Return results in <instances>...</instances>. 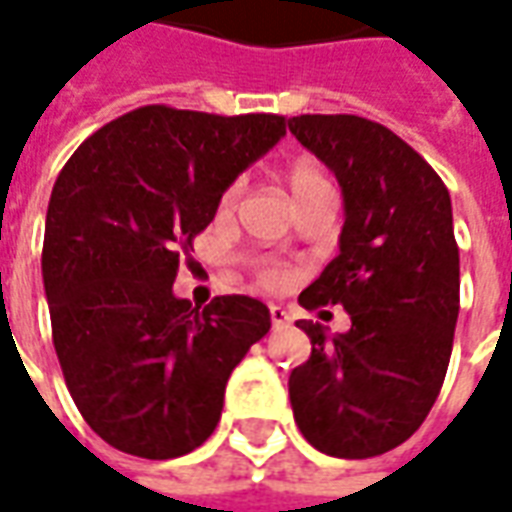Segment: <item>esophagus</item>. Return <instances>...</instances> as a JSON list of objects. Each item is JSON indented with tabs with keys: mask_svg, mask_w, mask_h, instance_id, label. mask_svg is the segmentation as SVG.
<instances>
[{
	"mask_svg": "<svg viewBox=\"0 0 512 512\" xmlns=\"http://www.w3.org/2000/svg\"><path fill=\"white\" fill-rule=\"evenodd\" d=\"M268 312H271V323H274V326H282V323L290 321L288 310H285V307H279V304H271Z\"/></svg>",
	"mask_w": 512,
	"mask_h": 512,
	"instance_id": "esophagus-1",
	"label": "esophagus"
}]
</instances>
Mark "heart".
Returning a JSON list of instances; mask_svg holds the SVG:
<instances>
[{
	"mask_svg": "<svg viewBox=\"0 0 512 512\" xmlns=\"http://www.w3.org/2000/svg\"><path fill=\"white\" fill-rule=\"evenodd\" d=\"M285 178H288V186L296 200L304 197V194H310V191L321 189V186H332L329 178H326V172H323L318 164L307 161V158L293 161V164L288 167V172H285ZM238 194H241V183H233V186L222 194L219 208H222V211H230V208L235 205V200H238ZM263 279H266L268 285H282V282H285V271H282L279 266H268L266 271H263Z\"/></svg>",
	"mask_w": 512,
	"mask_h": 512,
	"instance_id": "1",
	"label": "heart"
}]
</instances>
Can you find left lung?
Here are the masks:
<instances>
[{
	"label": "left lung",
	"instance_id": "8db88e82",
	"mask_svg": "<svg viewBox=\"0 0 512 512\" xmlns=\"http://www.w3.org/2000/svg\"><path fill=\"white\" fill-rule=\"evenodd\" d=\"M288 128L332 169L345 202L340 255L299 304L351 315L345 334L299 321L312 354L290 373L293 417L326 455H384L425 422L450 365L461 307L450 191L381 123L301 115Z\"/></svg>",
	"mask_w": 512,
	"mask_h": 512
}]
</instances>
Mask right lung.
<instances>
[{
	"label": "right lung",
	"instance_id": "add662e5",
	"mask_svg": "<svg viewBox=\"0 0 512 512\" xmlns=\"http://www.w3.org/2000/svg\"><path fill=\"white\" fill-rule=\"evenodd\" d=\"M285 126L139 106L62 167L43 235L51 337L73 403L115 450L150 461L197 450L219 425L230 373L271 329L263 301L191 307L172 282L227 186Z\"/></svg>",
	"mask_w": 512,
	"mask_h": 512
}]
</instances>
